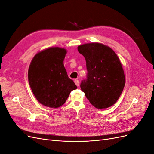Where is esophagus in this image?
Instances as JSON below:
<instances>
[{
    "instance_id": "esophagus-1",
    "label": "esophagus",
    "mask_w": 154,
    "mask_h": 154,
    "mask_svg": "<svg viewBox=\"0 0 154 154\" xmlns=\"http://www.w3.org/2000/svg\"><path fill=\"white\" fill-rule=\"evenodd\" d=\"M74 83H75V84L76 85V86L77 87H79V85H80V82H79V80H74Z\"/></svg>"
}]
</instances>
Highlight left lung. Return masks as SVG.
<instances>
[{"label":"left lung","mask_w":154,"mask_h":154,"mask_svg":"<svg viewBox=\"0 0 154 154\" xmlns=\"http://www.w3.org/2000/svg\"><path fill=\"white\" fill-rule=\"evenodd\" d=\"M78 51L85 57L87 80L80 87L87 98L96 109L114 105L125 84L124 71L120 60L109 46L92 42L79 45Z\"/></svg>","instance_id":"8db88e82"}]
</instances>
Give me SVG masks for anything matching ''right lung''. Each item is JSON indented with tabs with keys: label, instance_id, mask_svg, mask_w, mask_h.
I'll use <instances>...</instances> for the list:
<instances>
[{
	"label": "right lung",
	"instance_id": "right-lung-1",
	"mask_svg": "<svg viewBox=\"0 0 154 154\" xmlns=\"http://www.w3.org/2000/svg\"><path fill=\"white\" fill-rule=\"evenodd\" d=\"M66 54V49L51 47L39 51L31 60L28 70L29 85L36 99L45 106H61L71 92L77 88L64 67Z\"/></svg>",
	"mask_w": 154,
	"mask_h": 154
}]
</instances>
